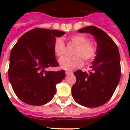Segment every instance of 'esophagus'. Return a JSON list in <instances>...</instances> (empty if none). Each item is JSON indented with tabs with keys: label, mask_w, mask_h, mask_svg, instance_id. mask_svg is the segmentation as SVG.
<instances>
[{
	"label": "esophagus",
	"mask_w": 130,
	"mask_h": 130,
	"mask_svg": "<svg viewBox=\"0 0 130 130\" xmlns=\"http://www.w3.org/2000/svg\"><path fill=\"white\" fill-rule=\"evenodd\" d=\"M73 73V72L71 71H65V74L67 75H71Z\"/></svg>",
	"instance_id": "esophagus-1"
}]
</instances>
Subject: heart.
<instances>
[{
    "mask_svg": "<svg viewBox=\"0 0 130 130\" xmlns=\"http://www.w3.org/2000/svg\"><path fill=\"white\" fill-rule=\"evenodd\" d=\"M70 41L75 45L72 57H64L59 60V65L65 70L73 69L81 67L83 65V58L86 62L92 60L96 55L97 47L94 42L88 40V38L84 34H75L69 37ZM53 48L55 55L62 57L65 52L64 42L59 38L55 40Z\"/></svg>",
    "mask_w": 130,
    "mask_h": 130,
    "instance_id": "1",
    "label": "heart"
}]
</instances>
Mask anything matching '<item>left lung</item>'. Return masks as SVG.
Instances as JSON below:
<instances>
[{
    "mask_svg": "<svg viewBox=\"0 0 130 130\" xmlns=\"http://www.w3.org/2000/svg\"><path fill=\"white\" fill-rule=\"evenodd\" d=\"M80 33L94 36L97 42L96 56L91 70L73 73L76 82L71 93L74 101L86 107H98L111 99L121 77L119 50L115 42L105 31L95 26L78 29Z\"/></svg>",
    "mask_w": 130,
    "mask_h": 130,
    "instance_id": "1",
    "label": "left lung"
}]
</instances>
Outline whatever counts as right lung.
Returning a JSON list of instances; mask_svg holds the SVG:
<instances>
[{
    "label": "right lung",
    "mask_w": 130,
    "mask_h": 130,
    "mask_svg": "<svg viewBox=\"0 0 130 130\" xmlns=\"http://www.w3.org/2000/svg\"><path fill=\"white\" fill-rule=\"evenodd\" d=\"M64 34L56 29L36 28L23 34L12 48L8 75L14 92L23 103L39 106L54 97L56 84L65 78V71L46 69L59 66L53 45L56 38Z\"/></svg>",
    "instance_id": "obj_1"
}]
</instances>
